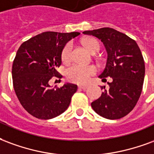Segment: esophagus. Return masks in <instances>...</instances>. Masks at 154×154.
I'll return each instance as SVG.
<instances>
[{
  "instance_id": "obj_1",
  "label": "esophagus",
  "mask_w": 154,
  "mask_h": 154,
  "mask_svg": "<svg viewBox=\"0 0 154 154\" xmlns=\"http://www.w3.org/2000/svg\"><path fill=\"white\" fill-rule=\"evenodd\" d=\"M78 87L79 88H82V89H86V88H88V85H79Z\"/></svg>"
}]
</instances>
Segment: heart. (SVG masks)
Here are the masks:
<instances>
[{"label":"heart","instance_id":"heart-1","mask_svg":"<svg viewBox=\"0 0 154 154\" xmlns=\"http://www.w3.org/2000/svg\"><path fill=\"white\" fill-rule=\"evenodd\" d=\"M85 47L91 53L97 52L100 50V44L95 39H89L85 42ZM72 45L71 43H66L61 51V60L67 62L71 58ZM96 72V68L94 66H83L79 64H74L66 70V76L69 81L74 83L83 84L87 82L92 75Z\"/></svg>","mask_w":154,"mask_h":154}]
</instances>
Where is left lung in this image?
<instances>
[{
	"label": "left lung",
	"mask_w": 154,
	"mask_h": 154,
	"mask_svg": "<svg viewBox=\"0 0 154 154\" xmlns=\"http://www.w3.org/2000/svg\"><path fill=\"white\" fill-rule=\"evenodd\" d=\"M101 40L107 52L106 67L98 78L106 80L108 87L101 97L91 103L94 112L104 118L124 117L133 110L140 97L145 75L143 56L136 42L112 28L85 31Z\"/></svg>",
	"instance_id": "left-lung-1"
}]
</instances>
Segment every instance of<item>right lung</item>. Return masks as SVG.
<instances>
[{"label":"right lung","instance_id":"obj_1","mask_svg":"<svg viewBox=\"0 0 154 154\" xmlns=\"http://www.w3.org/2000/svg\"><path fill=\"white\" fill-rule=\"evenodd\" d=\"M80 34L78 32H44L23 42L12 66L14 89L28 112L36 118L48 120L58 116L69 106L77 85L66 83L53 88L52 77L61 78L57 68L61 64L65 45Z\"/></svg>","mask_w":154,"mask_h":154}]
</instances>
